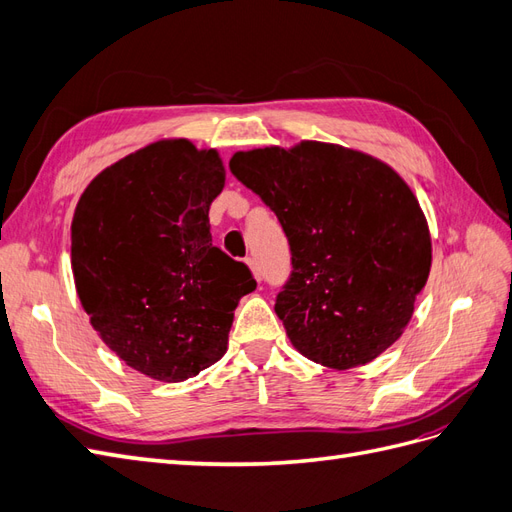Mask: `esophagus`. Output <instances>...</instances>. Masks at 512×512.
Wrapping results in <instances>:
<instances>
[{"label":"esophagus","mask_w":512,"mask_h":512,"mask_svg":"<svg viewBox=\"0 0 512 512\" xmlns=\"http://www.w3.org/2000/svg\"><path fill=\"white\" fill-rule=\"evenodd\" d=\"M245 262H247V267H250V269H252V273H254V277H256V280L260 282V280H262V273H260V267H258V262H256V258H252V256H250V258H247Z\"/></svg>","instance_id":"esophagus-1"}]
</instances>
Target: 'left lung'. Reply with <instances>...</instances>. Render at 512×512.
Returning a JSON list of instances; mask_svg holds the SVG:
<instances>
[{"label": "left lung", "instance_id": "1", "mask_svg": "<svg viewBox=\"0 0 512 512\" xmlns=\"http://www.w3.org/2000/svg\"><path fill=\"white\" fill-rule=\"evenodd\" d=\"M230 173L288 237L292 273L275 314L292 346L331 369L393 346L431 269L427 220L408 183L363 151L318 141L237 151Z\"/></svg>", "mask_w": 512, "mask_h": 512}]
</instances>
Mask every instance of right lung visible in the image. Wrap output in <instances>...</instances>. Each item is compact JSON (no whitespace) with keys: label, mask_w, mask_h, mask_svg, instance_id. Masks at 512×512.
I'll use <instances>...</instances> for the list:
<instances>
[{"label":"right lung","mask_w":512,"mask_h":512,"mask_svg":"<svg viewBox=\"0 0 512 512\" xmlns=\"http://www.w3.org/2000/svg\"><path fill=\"white\" fill-rule=\"evenodd\" d=\"M226 170L185 138L104 168L72 220V273L91 327L141 374L181 382L218 363L243 294V262L211 243L209 207Z\"/></svg>","instance_id":"1"}]
</instances>
